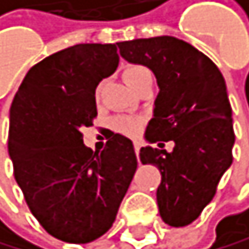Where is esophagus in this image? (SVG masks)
I'll return each instance as SVG.
<instances>
[{
    "instance_id": "34e87169",
    "label": "esophagus",
    "mask_w": 249,
    "mask_h": 249,
    "mask_svg": "<svg viewBox=\"0 0 249 249\" xmlns=\"http://www.w3.org/2000/svg\"><path fill=\"white\" fill-rule=\"evenodd\" d=\"M133 146H135V152H136V155H140V149H141V142H140V141H135V142H133Z\"/></svg>"
}]
</instances>
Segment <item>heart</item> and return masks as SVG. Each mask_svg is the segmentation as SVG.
I'll use <instances>...</instances> for the list:
<instances>
[{"instance_id": "obj_1", "label": "heart", "mask_w": 249, "mask_h": 249, "mask_svg": "<svg viewBox=\"0 0 249 249\" xmlns=\"http://www.w3.org/2000/svg\"><path fill=\"white\" fill-rule=\"evenodd\" d=\"M146 78H152V75H150L149 70L142 66H136V64H133V66H128L125 70H124V80H125V83L132 89L138 85V83H141ZM100 88H102V85L97 88V94H99ZM114 125L121 133L135 135L141 127V121L135 119V117H119V119H116Z\"/></svg>"}]
</instances>
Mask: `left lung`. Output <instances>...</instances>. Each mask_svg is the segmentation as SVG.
Wrapping results in <instances>:
<instances>
[{
    "mask_svg": "<svg viewBox=\"0 0 249 249\" xmlns=\"http://www.w3.org/2000/svg\"><path fill=\"white\" fill-rule=\"evenodd\" d=\"M130 64L152 70L159 94L144 140L173 141V152L141 147L142 164L160 169L157 202L161 220L183 228L213 199L221 176L232 164V109L224 78L213 62L173 36L119 42Z\"/></svg>",
    "mask_w": 249,
    "mask_h": 249,
    "instance_id": "8db88e82",
    "label": "left lung"
}]
</instances>
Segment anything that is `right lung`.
I'll return each mask as SVG.
<instances>
[{"label": "right lung", "instance_id": "1", "mask_svg": "<svg viewBox=\"0 0 249 249\" xmlns=\"http://www.w3.org/2000/svg\"><path fill=\"white\" fill-rule=\"evenodd\" d=\"M119 64L116 43H78L29 70L9 114V157L31 213L67 243L97 240L116 220L138 166L133 142L109 135L90 150L81 128L97 116L95 89Z\"/></svg>", "mask_w": 249, "mask_h": 249}]
</instances>
